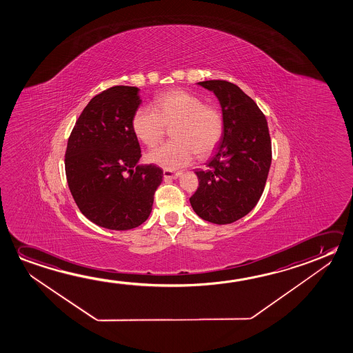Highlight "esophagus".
I'll use <instances>...</instances> for the list:
<instances>
[{"instance_id":"obj_1","label":"esophagus","mask_w":353,"mask_h":353,"mask_svg":"<svg viewBox=\"0 0 353 353\" xmlns=\"http://www.w3.org/2000/svg\"><path fill=\"white\" fill-rule=\"evenodd\" d=\"M179 172H170V170H164L163 172V176H164V180H173L178 179L180 176Z\"/></svg>"}]
</instances>
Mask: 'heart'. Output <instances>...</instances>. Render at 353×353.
<instances>
[{"instance_id":"heart-1","label":"heart","mask_w":353,"mask_h":353,"mask_svg":"<svg viewBox=\"0 0 353 353\" xmlns=\"http://www.w3.org/2000/svg\"><path fill=\"white\" fill-rule=\"evenodd\" d=\"M132 131L143 145L153 148L172 128L168 143L147 154V161L167 170L189 165L196 154L210 156L223 137L224 119L219 108L205 104L199 95L186 90H170L156 97L152 108H137L132 117Z\"/></svg>"}]
</instances>
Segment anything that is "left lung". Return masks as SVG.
Wrapping results in <instances>:
<instances>
[{"label":"left lung","instance_id":"obj_1","mask_svg":"<svg viewBox=\"0 0 353 353\" xmlns=\"http://www.w3.org/2000/svg\"><path fill=\"white\" fill-rule=\"evenodd\" d=\"M197 84L217 97L224 131L208 169L195 170L199 188L190 197L191 208L211 223H233L250 212L263 195L272 157L268 121L238 85L221 79Z\"/></svg>","mask_w":353,"mask_h":353}]
</instances>
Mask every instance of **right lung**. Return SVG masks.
<instances>
[{"label":"right lung","instance_id":"right-lung-1","mask_svg":"<svg viewBox=\"0 0 353 353\" xmlns=\"http://www.w3.org/2000/svg\"><path fill=\"white\" fill-rule=\"evenodd\" d=\"M140 90L115 85L95 95L73 128L65 154L68 188L90 222L112 230H132L152 211L163 170L143 165L132 117Z\"/></svg>","mask_w":353,"mask_h":353}]
</instances>
